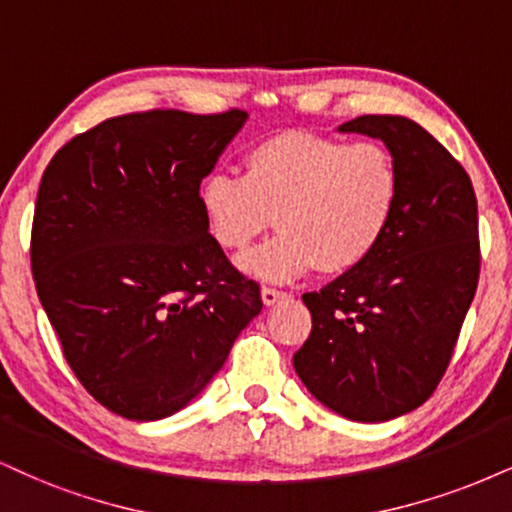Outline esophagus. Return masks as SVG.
<instances>
[{
    "label": "esophagus",
    "mask_w": 512,
    "mask_h": 512,
    "mask_svg": "<svg viewBox=\"0 0 512 512\" xmlns=\"http://www.w3.org/2000/svg\"><path fill=\"white\" fill-rule=\"evenodd\" d=\"M261 299H263V304H266V306H273L280 299H287V292H280V289H273V287H263L261 289Z\"/></svg>",
    "instance_id": "esophagus-1"
}]
</instances>
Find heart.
I'll return each instance as SVG.
<instances>
[{
    "instance_id": "obj_1",
    "label": "heart",
    "mask_w": 512,
    "mask_h": 512,
    "mask_svg": "<svg viewBox=\"0 0 512 512\" xmlns=\"http://www.w3.org/2000/svg\"><path fill=\"white\" fill-rule=\"evenodd\" d=\"M399 197V168L382 144L287 130L246 149L242 178L208 175L199 208L227 254H244L275 223L282 235L242 266L263 280H289L313 268L344 275L363 266L389 232Z\"/></svg>"
}]
</instances>
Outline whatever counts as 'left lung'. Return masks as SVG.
I'll use <instances>...</instances> for the list:
<instances>
[{
  "mask_svg": "<svg viewBox=\"0 0 512 512\" xmlns=\"http://www.w3.org/2000/svg\"><path fill=\"white\" fill-rule=\"evenodd\" d=\"M339 132L377 137L401 197L363 266L301 296L313 330L294 353L306 389L356 422L422 406L449 368L479 280L477 199L465 168L403 116H358Z\"/></svg>",
  "mask_w": 512,
  "mask_h": 512,
  "instance_id": "1",
  "label": "left lung"
}]
</instances>
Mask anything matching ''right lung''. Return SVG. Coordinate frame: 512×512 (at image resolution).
I'll return each mask as SVG.
<instances>
[{"label": "right lung", "instance_id": "right-lung-1", "mask_svg": "<svg viewBox=\"0 0 512 512\" xmlns=\"http://www.w3.org/2000/svg\"><path fill=\"white\" fill-rule=\"evenodd\" d=\"M249 113L154 109L56 151L37 192L30 266L82 387L111 413L161 420L223 368L263 301L208 235L201 180Z\"/></svg>", "mask_w": 512, "mask_h": 512}]
</instances>
